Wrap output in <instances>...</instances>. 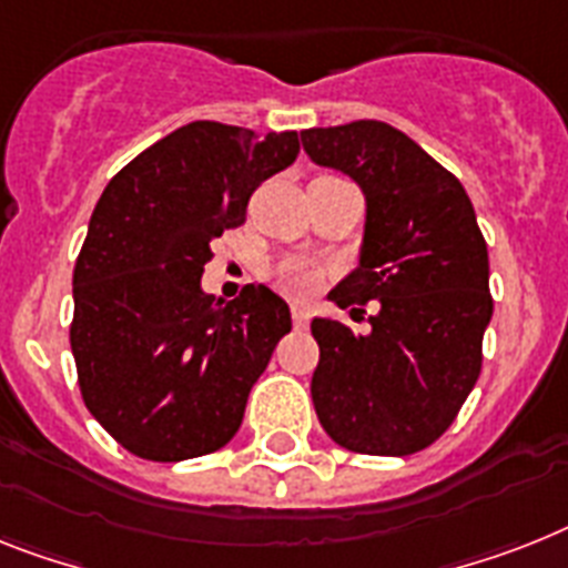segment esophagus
<instances>
[{
  "label": "esophagus",
  "instance_id": "34e87169",
  "mask_svg": "<svg viewBox=\"0 0 568 568\" xmlns=\"http://www.w3.org/2000/svg\"><path fill=\"white\" fill-rule=\"evenodd\" d=\"M290 316H293V325L298 327V331H302V327H307V322H311V313L304 311V307H293V311H290Z\"/></svg>",
  "mask_w": 568,
  "mask_h": 568
}]
</instances>
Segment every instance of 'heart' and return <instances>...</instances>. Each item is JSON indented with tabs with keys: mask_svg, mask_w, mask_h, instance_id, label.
I'll use <instances>...</instances> for the list:
<instances>
[{
	"mask_svg": "<svg viewBox=\"0 0 568 568\" xmlns=\"http://www.w3.org/2000/svg\"><path fill=\"white\" fill-rule=\"evenodd\" d=\"M273 278L278 290H284L287 295H307L318 287L322 270L311 261H284V264L275 266Z\"/></svg>",
	"mask_w": 568,
	"mask_h": 568,
	"instance_id": "b5f03b06",
	"label": "heart"
}]
</instances>
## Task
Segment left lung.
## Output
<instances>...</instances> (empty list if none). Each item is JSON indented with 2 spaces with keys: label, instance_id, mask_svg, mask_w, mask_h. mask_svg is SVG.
I'll use <instances>...</instances> for the list:
<instances>
[{
  "label": "left lung",
  "instance_id": "1",
  "mask_svg": "<svg viewBox=\"0 0 568 568\" xmlns=\"http://www.w3.org/2000/svg\"><path fill=\"white\" fill-rule=\"evenodd\" d=\"M316 165L365 194L359 266L331 293L351 316L379 302L368 334L313 318L318 424L363 456H409L438 442L481 372L494 316L487 243L462 182L383 121L302 130Z\"/></svg>",
  "mask_w": 568,
  "mask_h": 568
}]
</instances>
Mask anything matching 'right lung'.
<instances>
[{"label": "right lung", "mask_w": 568, "mask_h": 568, "mask_svg": "<svg viewBox=\"0 0 568 568\" xmlns=\"http://www.w3.org/2000/svg\"><path fill=\"white\" fill-rule=\"evenodd\" d=\"M298 133L191 121L121 168L74 264L69 327L92 418L133 456L185 462L226 447L290 307L264 284L234 302L200 287L211 241L293 165Z\"/></svg>", "instance_id": "obj_1"}]
</instances>
